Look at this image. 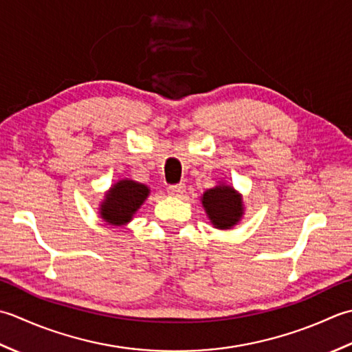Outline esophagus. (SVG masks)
Here are the masks:
<instances>
[{
  "mask_svg": "<svg viewBox=\"0 0 352 352\" xmlns=\"http://www.w3.org/2000/svg\"><path fill=\"white\" fill-rule=\"evenodd\" d=\"M168 196H173V197H179L182 196L185 192V185L184 184H177V185H170L167 188Z\"/></svg>",
  "mask_w": 352,
  "mask_h": 352,
  "instance_id": "34e87169",
  "label": "esophagus"
}]
</instances>
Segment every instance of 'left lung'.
<instances>
[{
    "mask_svg": "<svg viewBox=\"0 0 352 352\" xmlns=\"http://www.w3.org/2000/svg\"><path fill=\"white\" fill-rule=\"evenodd\" d=\"M202 205L214 228L231 229L243 217V199L232 186L220 184L206 190L202 196Z\"/></svg>",
    "mask_w": 352,
    "mask_h": 352,
    "instance_id": "8db88e82",
    "label": "left lung"
}]
</instances>
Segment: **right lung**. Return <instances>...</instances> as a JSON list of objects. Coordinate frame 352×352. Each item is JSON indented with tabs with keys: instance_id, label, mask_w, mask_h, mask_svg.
I'll return each mask as SVG.
<instances>
[{
	"instance_id": "obj_1",
	"label": "right lung",
	"mask_w": 352,
	"mask_h": 352,
	"mask_svg": "<svg viewBox=\"0 0 352 352\" xmlns=\"http://www.w3.org/2000/svg\"><path fill=\"white\" fill-rule=\"evenodd\" d=\"M148 192L147 185L131 179H121L106 192L104 200L100 205V217L113 226L129 223L133 214L144 204Z\"/></svg>"
}]
</instances>
